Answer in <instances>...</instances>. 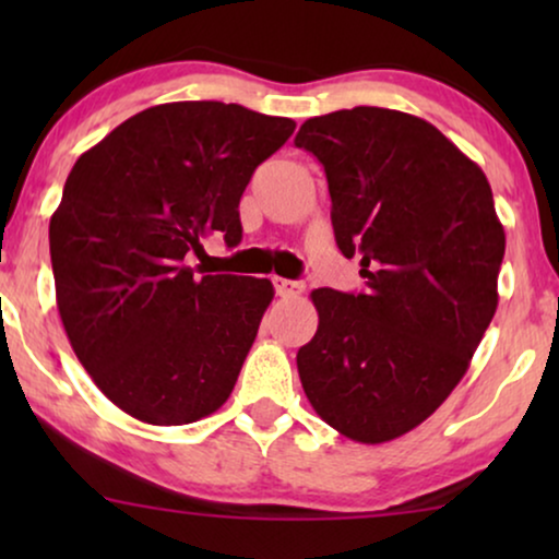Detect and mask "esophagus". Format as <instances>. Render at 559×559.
Masks as SVG:
<instances>
[{"instance_id":"obj_1","label":"esophagus","mask_w":559,"mask_h":559,"mask_svg":"<svg viewBox=\"0 0 559 559\" xmlns=\"http://www.w3.org/2000/svg\"><path fill=\"white\" fill-rule=\"evenodd\" d=\"M272 285H274V289H277L280 297H300L302 289H305L302 282L285 280V277H274Z\"/></svg>"}]
</instances>
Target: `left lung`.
<instances>
[{"label": "left lung", "instance_id": "left-lung-1", "mask_svg": "<svg viewBox=\"0 0 559 559\" xmlns=\"http://www.w3.org/2000/svg\"><path fill=\"white\" fill-rule=\"evenodd\" d=\"M295 144L323 165L335 243L366 277L358 295L312 289L302 389L333 430L389 442L448 400L499 305L491 186L430 121L379 106L312 117Z\"/></svg>", "mask_w": 559, "mask_h": 559}]
</instances>
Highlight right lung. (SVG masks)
<instances>
[{
    "instance_id": "right-lung-1",
    "label": "right lung",
    "mask_w": 559,
    "mask_h": 559,
    "mask_svg": "<svg viewBox=\"0 0 559 559\" xmlns=\"http://www.w3.org/2000/svg\"><path fill=\"white\" fill-rule=\"evenodd\" d=\"M293 132L239 104L175 102L75 159L50 218L58 312L94 384L140 423H198L234 392L274 287L182 262L211 234L241 241V193Z\"/></svg>"
}]
</instances>
